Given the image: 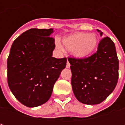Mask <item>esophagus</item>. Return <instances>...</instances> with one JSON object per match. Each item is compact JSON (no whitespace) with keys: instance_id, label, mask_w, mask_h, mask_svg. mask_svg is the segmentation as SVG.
Returning a JSON list of instances; mask_svg holds the SVG:
<instances>
[{"instance_id":"esophagus-1","label":"esophagus","mask_w":125,"mask_h":125,"mask_svg":"<svg viewBox=\"0 0 125 125\" xmlns=\"http://www.w3.org/2000/svg\"><path fill=\"white\" fill-rule=\"evenodd\" d=\"M70 63H69V62H67V65H66V68H70Z\"/></svg>"}]
</instances>
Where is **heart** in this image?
Masks as SVG:
<instances>
[{
  "instance_id": "1",
  "label": "heart",
  "mask_w": 125,
  "mask_h": 125,
  "mask_svg": "<svg viewBox=\"0 0 125 125\" xmlns=\"http://www.w3.org/2000/svg\"><path fill=\"white\" fill-rule=\"evenodd\" d=\"M98 37L94 33L76 32L62 39V45L56 43V47L61 52L65 49L70 51L74 57L79 60L89 57L96 49Z\"/></svg>"
}]
</instances>
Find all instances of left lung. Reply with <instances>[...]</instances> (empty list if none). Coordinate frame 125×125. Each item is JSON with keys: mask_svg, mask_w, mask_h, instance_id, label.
<instances>
[{"mask_svg": "<svg viewBox=\"0 0 125 125\" xmlns=\"http://www.w3.org/2000/svg\"><path fill=\"white\" fill-rule=\"evenodd\" d=\"M100 36L102 31L97 29ZM72 86L76 98L85 104H98L115 88L118 78V60L111 39L100 41L96 53L84 60L69 58Z\"/></svg>", "mask_w": 125, "mask_h": 125, "instance_id": "left-lung-1", "label": "left lung"}]
</instances>
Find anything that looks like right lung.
Listing matches in <instances>:
<instances>
[{"label": "right lung", "instance_id": "1", "mask_svg": "<svg viewBox=\"0 0 125 125\" xmlns=\"http://www.w3.org/2000/svg\"><path fill=\"white\" fill-rule=\"evenodd\" d=\"M53 29H31L12 43L7 60V80L15 98L27 107L48 101L53 85L65 68L67 58L52 57Z\"/></svg>", "mask_w": 125, "mask_h": 125}]
</instances>
